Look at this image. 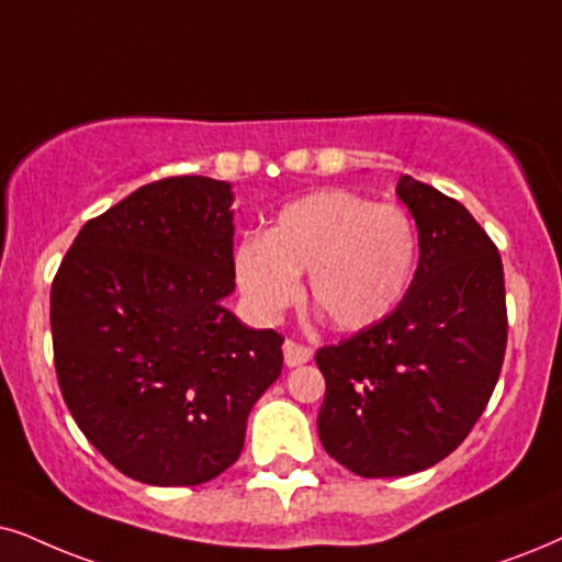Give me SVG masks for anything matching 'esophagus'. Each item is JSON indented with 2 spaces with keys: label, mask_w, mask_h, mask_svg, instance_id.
I'll return each mask as SVG.
<instances>
[{
  "label": "esophagus",
  "mask_w": 562,
  "mask_h": 562,
  "mask_svg": "<svg viewBox=\"0 0 562 562\" xmlns=\"http://www.w3.org/2000/svg\"><path fill=\"white\" fill-rule=\"evenodd\" d=\"M282 355H285V366L288 368H295V366H303L311 360V347H305L301 342H295V339H288L285 345H282Z\"/></svg>",
  "instance_id": "34e87169"
}]
</instances>
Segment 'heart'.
Segmentation results:
<instances>
[{
  "mask_svg": "<svg viewBox=\"0 0 562 562\" xmlns=\"http://www.w3.org/2000/svg\"><path fill=\"white\" fill-rule=\"evenodd\" d=\"M420 236L407 210L350 189L295 199L265 238L240 240L233 269L259 318H277L301 297L308 277L316 308L339 329L358 331L386 318L407 295Z\"/></svg>",
  "mask_w": 562,
  "mask_h": 562,
  "instance_id": "heart-1",
  "label": "heart"
}]
</instances>
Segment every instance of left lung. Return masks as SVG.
Returning a JSON list of instances; mask_svg holds the SVG:
<instances>
[{
  "label": "left lung",
  "mask_w": 562,
  "mask_h": 562,
  "mask_svg": "<svg viewBox=\"0 0 562 562\" xmlns=\"http://www.w3.org/2000/svg\"><path fill=\"white\" fill-rule=\"evenodd\" d=\"M396 196L420 236L407 295L383 322L316 352L318 438L360 477H404L449 457L485 412L508 342L503 261L477 220L412 176Z\"/></svg>",
  "instance_id": "1"
}]
</instances>
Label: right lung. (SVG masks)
<instances>
[{
  "instance_id": "obj_1",
  "label": "right lung",
  "mask_w": 562,
  "mask_h": 562,
  "mask_svg": "<svg viewBox=\"0 0 562 562\" xmlns=\"http://www.w3.org/2000/svg\"><path fill=\"white\" fill-rule=\"evenodd\" d=\"M231 183L173 176L88 220L52 285L56 379L85 438L126 477L215 480L282 371L274 329L223 305L236 290Z\"/></svg>"
}]
</instances>
